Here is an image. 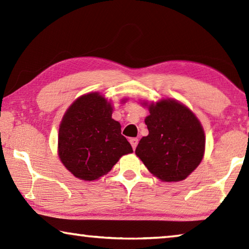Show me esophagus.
Instances as JSON below:
<instances>
[{"label": "esophagus", "instance_id": "obj_1", "mask_svg": "<svg viewBox=\"0 0 249 249\" xmlns=\"http://www.w3.org/2000/svg\"><path fill=\"white\" fill-rule=\"evenodd\" d=\"M129 142H130V145H132L133 149H134V150L136 149L137 144H138V140H137V138H130V140H129Z\"/></svg>", "mask_w": 249, "mask_h": 249}]
</instances>
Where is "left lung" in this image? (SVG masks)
I'll return each mask as SVG.
<instances>
[{"instance_id":"left-lung-1","label":"left lung","mask_w":249,"mask_h":249,"mask_svg":"<svg viewBox=\"0 0 249 249\" xmlns=\"http://www.w3.org/2000/svg\"><path fill=\"white\" fill-rule=\"evenodd\" d=\"M149 115V134L138 142L135 154L150 174L162 182L184 180L203 159L205 135L201 122L190 108L175 99L142 101Z\"/></svg>"}]
</instances>
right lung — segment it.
<instances>
[{"instance_id": "add662e5", "label": "right lung", "mask_w": 249, "mask_h": 249, "mask_svg": "<svg viewBox=\"0 0 249 249\" xmlns=\"http://www.w3.org/2000/svg\"><path fill=\"white\" fill-rule=\"evenodd\" d=\"M112 113L111 101L99 92H90L79 96L62 116L58 156L75 178L98 180L111 171L122 156L133 153Z\"/></svg>"}]
</instances>
